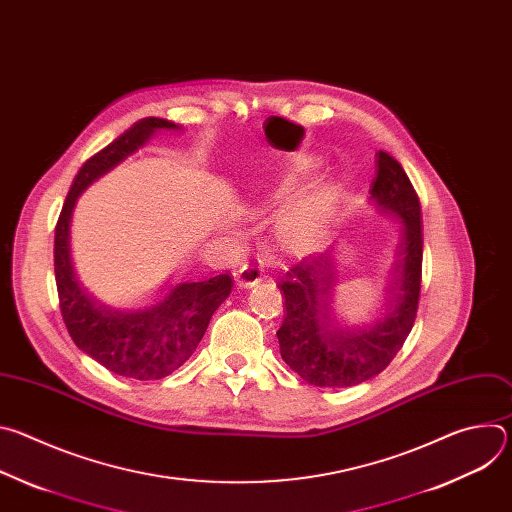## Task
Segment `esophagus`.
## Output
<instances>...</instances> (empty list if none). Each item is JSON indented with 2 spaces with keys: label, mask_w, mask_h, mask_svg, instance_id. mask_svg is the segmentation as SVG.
Returning a JSON list of instances; mask_svg holds the SVG:
<instances>
[{
  "label": "esophagus",
  "mask_w": 512,
  "mask_h": 512,
  "mask_svg": "<svg viewBox=\"0 0 512 512\" xmlns=\"http://www.w3.org/2000/svg\"><path fill=\"white\" fill-rule=\"evenodd\" d=\"M263 265L259 261H249L237 271V285L241 287H253L257 281L263 279Z\"/></svg>",
  "instance_id": "esophagus-1"
}]
</instances>
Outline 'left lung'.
Returning a JSON list of instances; mask_svg holds the SVG:
<instances>
[{
  "mask_svg": "<svg viewBox=\"0 0 512 512\" xmlns=\"http://www.w3.org/2000/svg\"><path fill=\"white\" fill-rule=\"evenodd\" d=\"M371 200L401 223L397 259L385 285V310L373 326H340L334 308L340 275L330 251L302 259L279 281L285 298L279 352L289 369L314 387H354L377 377L401 350L417 316L421 206L405 170L387 152L377 154Z\"/></svg>",
  "mask_w": 512,
  "mask_h": 512,
  "instance_id": "left-lung-1",
  "label": "left lung"
}]
</instances>
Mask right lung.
Segmentation results:
<instances>
[{
  "label": "right lung",
  "mask_w": 512,
  "mask_h": 512,
  "mask_svg": "<svg viewBox=\"0 0 512 512\" xmlns=\"http://www.w3.org/2000/svg\"><path fill=\"white\" fill-rule=\"evenodd\" d=\"M160 129H180V125L145 117L89 158L68 190L54 231L56 289L70 338L107 371L137 381L164 379L182 367L233 287L231 275L221 273L182 281L170 287L164 300L145 310H115L91 296L72 267L70 218L77 198Z\"/></svg>",
  "instance_id": "obj_1"
}]
</instances>
